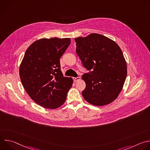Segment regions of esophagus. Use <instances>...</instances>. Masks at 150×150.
<instances>
[{"instance_id":"obj_1","label":"esophagus","mask_w":150,"mask_h":150,"mask_svg":"<svg viewBox=\"0 0 150 150\" xmlns=\"http://www.w3.org/2000/svg\"><path fill=\"white\" fill-rule=\"evenodd\" d=\"M73 79H74V81L76 82V81H78L80 80V79H81V77H79V76H78V77H76V78L74 77V78H73Z\"/></svg>"}]
</instances>
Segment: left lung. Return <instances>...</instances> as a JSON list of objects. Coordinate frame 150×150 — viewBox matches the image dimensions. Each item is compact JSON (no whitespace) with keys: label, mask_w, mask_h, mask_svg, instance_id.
I'll return each mask as SVG.
<instances>
[{"label":"left lung","mask_w":150,"mask_h":150,"mask_svg":"<svg viewBox=\"0 0 150 150\" xmlns=\"http://www.w3.org/2000/svg\"><path fill=\"white\" fill-rule=\"evenodd\" d=\"M75 40L76 52L83 67L92 71L82 76L86 83L83 97L97 106L111 103L121 92L127 75L122 50L115 41L97 33Z\"/></svg>","instance_id":"1"}]
</instances>
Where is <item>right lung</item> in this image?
<instances>
[{"label":"right lung","instance_id":"add662e5","mask_svg":"<svg viewBox=\"0 0 150 150\" xmlns=\"http://www.w3.org/2000/svg\"><path fill=\"white\" fill-rule=\"evenodd\" d=\"M71 44L69 38H41L27 49L19 76L31 98L45 108L55 109L65 103L73 79L65 77L60 58Z\"/></svg>","mask_w":150,"mask_h":150}]
</instances>
